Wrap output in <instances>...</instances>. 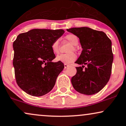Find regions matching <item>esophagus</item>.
Here are the masks:
<instances>
[{
    "label": "esophagus",
    "mask_w": 126,
    "mask_h": 126,
    "mask_svg": "<svg viewBox=\"0 0 126 126\" xmlns=\"http://www.w3.org/2000/svg\"><path fill=\"white\" fill-rule=\"evenodd\" d=\"M64 68H67L68 67H69V65L67 64H64Z\"/></svg>",
    "instance_id": "1"
}]
</instances>
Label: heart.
I'll list each match as a JSON object with an SVG mask.
<instances>
[{"instance_id":"1","label":"heart","mask_w":126,"mask_h":126,"mask_svg":"<svg viewBox=\"0 0 126 126\" xmlns=\"http://www.w3.org/2000/svg\"><path fill=\"white\" fill-rule=\"evenodd\" d=\"M66 40H67L73 46H77L79 43V40L78 37L76 35L74 34H68L66 37ZM52 51L55 54H57L59 52V42L58 40H55L53 41L51 45ZM74 49H75V47H73L70 48V52H72ZM76 55L73 52H70L68 53H64V54H61L58 55L56 57V60L58 62H61L64 64H70L76 59Z\"/></svg>"}]
</instances>
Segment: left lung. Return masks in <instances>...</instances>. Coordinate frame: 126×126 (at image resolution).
<instances>
[{
    "label": "left lung",
    "mask_w": 126,
    "mask_h": 126,
    "mask_svg": "<svg viewBox=\"0 0 126 126\" xmlns=\"http://www.w3.org/2000/svg\"><path fill=\"white\" fill-rule=\"evenodd\" d=\"M67 31L78 37L82 48L75 62L82 66L77 67L76 74L72 77L73 88L83 94L98 93L107 85L111 74L113 60L111 41L103 32L88 27Z\"/></svg>",
    "instance_id": "obj_1"
}]
</instances>
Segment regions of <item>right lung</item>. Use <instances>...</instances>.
Returning <instances> with one entry per match:
<instances>
[{
    "instance_id": "obj_1",
    "label": "right lung",
    "mask_w": 126,
    "mask_h": 126,
    "mask_svg": "<svg viewBox=\"0 0 126 126\" xmlns=\"http://www.w3.org/2000/svg\"><path fill=\"white\" fill-rule=\"evenodd\" d=\"M64 33L62 29H34L19 34L13 43L16 83L28 94L42 96L55 86L64 66L61 62H52L56 56L51 45Z\"/></svg>"
}]
</instances>
